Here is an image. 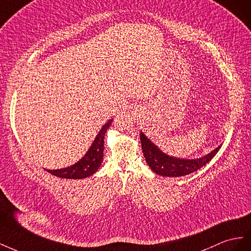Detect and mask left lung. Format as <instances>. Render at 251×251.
I'll list each match as a JSON object with an SVG mask.
<instances>
[{
	"label": "left lung",
	"mask_w": 251,
	"mask_h": 251,
	"mask_svg": "<svg viewBox=\"0 0 251 251\" xmlns=\"http://www.w3.org/2000/svg\"><path fill=\"white\" fill-rule=\"evenodd\" d=\"M140 135L143 154L145 156L147 164L153 173L163 176H184L195 173L211 161L221 148V146H219L210 153L199 159H178V157L169 156L164 153L143 132H141Z\"/></svg>",
	"instance_id": "1"
}]
</instances>
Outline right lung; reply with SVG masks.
I'll return each mask as SVG.
<instances>
[{
    "label": "right lung",
    "mask_w": 251,
    "mask_h": 251,
    "mask_svg": "<svg viewBox=\"0 0 251 251\" xmlns=\"http://www.w3.org/2000/svg\"><path fill=\"white\" fill-rule=\"evenodd\" d=\"M112 119L101 128V130L97 134V137L92 143L88 151L85 153L80 161H77L74 165L62 169H46L49 174H51L58 177L62 178H85L94 175L100 168L103 161V151H104V135L107 129L110 127L112 123Z\"/></svg>",
    "instance_id": "1"
}]
</instances>
